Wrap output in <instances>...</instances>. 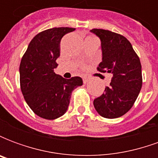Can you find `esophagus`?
I'll return each instance as SVG.
<instances>
[{
  "label": "esophagus",
  "instance_id": "34e87169",
  "mask_svg": "<svg viewBox=\"0 0 158 158\" xmlns=\"http://www.w3.org/2000/svg\"><path fill=\"white\" fill-rule=\"evenodd\" d=\"M89 81V79H88V78H86V77H84V78H83V82H84V84H87Z\"/></svg>",
  "mask_w": 158,
  "mask_h": 158
}]
</instances>
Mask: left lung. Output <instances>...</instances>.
<instances>
[{"instance_id": "obj_1", "label": "left lung", "mask_w": 158, "mask_h": 158, "mask_svg": "<svg viewBox=\"0 0 158 158\" xmlns=\"http://www.w3.org/2000/svg\"><path fill=\"white\" fill-rule=\"evenodd\" d=\"M90 32L101 40L102 61L97 70L113 73L110 85L94 100V106L103 118H117L129 112L139 96L142 86L140 61L124 36L105 29Z\"/></svg>"}]
</instances>
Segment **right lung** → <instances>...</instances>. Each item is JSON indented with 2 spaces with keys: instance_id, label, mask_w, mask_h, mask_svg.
<instances>
[{
  "instance_id": "add662e5",
  "label": "right lung",
  "mask_w": 158,
  "mask_h": 158,
  "mask_svg": "<svg viewBox=\"0 0 158 158\" xmlns=\"http://www.w3.org/2000/svg\"><path fill=\"white\" fill-rule=\"evenodd\" d=\"M75 29L52 28L36 35L23 56L20 87L27 104L36 115L53 120L67 112L73 90L83 85L80 77L67 79L54 73L60 56V42Z\"/></svg>"
}]
</instances>
